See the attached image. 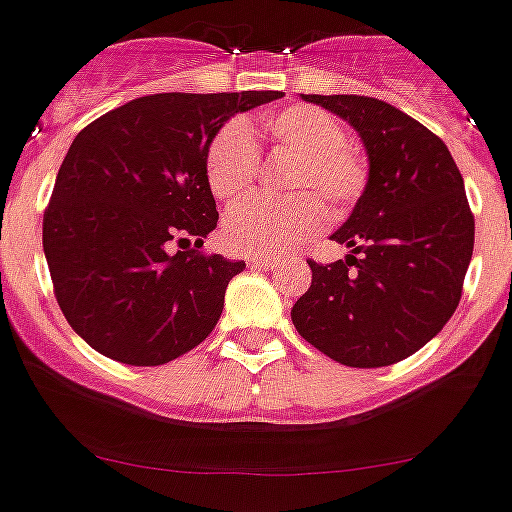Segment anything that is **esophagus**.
Wrapping results in <instances>:
<instances>
[{
	"label": "esophagus",
	"mask_w": 512,
	"mask_h": 512,
	"mask_svg": "<svg viewBox=\"0 0 512 512\" xmlns=\"http://www.w3.org/2000/svg\"><path fill=\"white\" fill-rule=\"evenodd\" d=\"M247 265L257 267V270H270V267L277 265L275 257H267V255H250L247 257Z\"/></svg>",
	"instance_id": "esophagus-1"
}]
</instances>
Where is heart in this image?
Returning a JSON list of instances; mask_svg holds the SVG:
<instances>
[{"instance_id":"1","label":"heart","mask_w":512,"mask_h":512,"mask_svg":"<svg viewBox=\"0 0 512 512\" xmlns=\"http://www.w3.org/2000/svg\"><path fill=\"white\" fill-rule=\"evenodd\" d=\"M262 130L277 152L295 155L287 190L292 195L312 191V196L295 197L285 205L250 200L232 207L225 217L222 240L232 252L272 255L322 230L327 220L325 205L342 210L352 205L365 190V160L345 142V127L337 117L310 104L267 112L260 119ZM257 172V145L242 122H227L207 147L205 175L217 200L235 202L250 190Z\"/></svg>"}]
</instances>
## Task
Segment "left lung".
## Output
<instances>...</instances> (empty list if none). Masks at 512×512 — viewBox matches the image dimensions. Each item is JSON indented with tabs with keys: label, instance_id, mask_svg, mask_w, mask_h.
<instances>
[{
	"label": "left lung",
	"instance_id": "left-lung-1",
	"mask_svg": "<svg viewBox=\"0 0 512 512\" xmlns=\"http://www.w3.org/2000/svg\"><path fill=\"white\" fill-rule=\"evenodd\" d=\"M345 119L367 157V182L330 240L332 265L307 262L312 285L292 325L347 367H385L433 340L453 317L473 257L475 222L445 142L382 99L300 94Z\"/></svg>",
	"mask_w": 512,
	"mask_h": 512
}]
</instances>
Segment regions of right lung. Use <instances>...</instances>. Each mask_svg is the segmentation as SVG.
<instances>
[{
	"label": "right lung",
	"mask_w": 512,
	"mask_h": 512,
	"mask_svg": "<svg viewBox=\"0 0 512 512\" xmlns=\"http://www.w3.org/2000/svg\"><path fill=\"white\" fill-rule=\"evenodd\" d=\"M282 92H162L137 97L74 137L44 215L54 295L72 330L124 365H165L217 325L245 262L167 252L202 247L217 227L205 175L212 137Z\"/></svg>",
	"instance_id": "add662e5"
}]
</instances>
